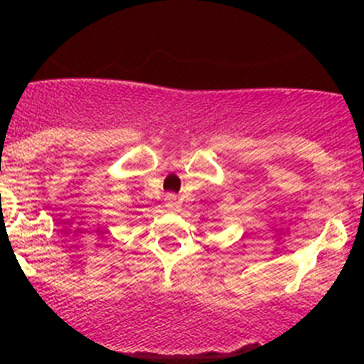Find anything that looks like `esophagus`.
Here are the masks:
<instances>
[{
    "mask_svg": "<svg viewBox=\"0 0 364 364\" xmlns=\"http://www.w3.org/2000/svg\"><path fill=\"white\" fill-rule=\"evenodd\" d=\"M166 205H167V208H176V197H175V195H167Z\"/></svg>",
    "mask_w": 364,
    "mask_h": 364,
    "instance_id": "1",
    "label": "esophagus"
}]
</instances>
